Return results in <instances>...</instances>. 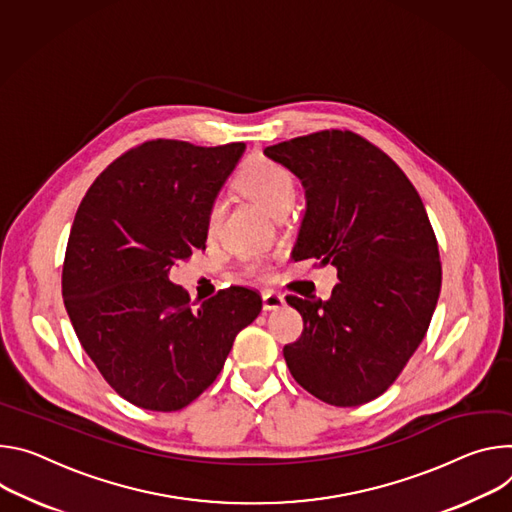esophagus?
Listing matches in <instances>:
<instances>
[{"instance_id": "esophagus-1", "label": "esophagus", "mask_w": 512, "mask_h": 512, "mask_svg": "<svg viewBox=\"0 0 512 512\" xmlns=\"http://www.w3.org/2000/svg\"><path fill=\"white\" fill-rule=\"evenodd\" d=\"M262 307H264V311H276L280 307H285V297L276 291H266L262 295Z\"/></svg>"}]
</instances>
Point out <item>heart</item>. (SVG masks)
I'll return each mask as SVG.
<instances>
[{"mask_svg":"<svg viewBox=\"0 0 512 512\" xmlns=\"http://www.w3.org/2000/svg\"><path fill=\"white\" fill-rule=\"evenodd\" d=\"M238 187L244 195L256 201L262 209H266L272 217L287 215L293 199H295V179L287 166H282L270 158L254 156L248 160L244 170L238 177ZM221 203L215 201L207 213V230L213 234L221 221ZM254 274H264L266 266L262 262H254L248 266Z\"/></svg>","mask_w":512,"mask_h":512,"instance_id":"b5f03b06","label":"heart"}]
</instances>
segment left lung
<instances>
[{
	"mask_svg": "<svg viewBox=\"0 0 512 512\" xmlns=\"http://www.w3.org/2000/svg\"><path fill=\"white\" fill-rule=\"evenodd\" d=\"M305 189L293 258L335 266L327 301L287 297L303 317L285 346L293 378L319 401L358 407L403 372L431 323L441 262L425 205L382 150L325 130L264 148Z\"/></svg>",
	"mask_w": 512,
	"mask_h": 512,
	"instance_id": "1",
	"label": "left lung"
}]
</instances>
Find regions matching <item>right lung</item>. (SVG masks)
<instances>
[{
  "instance_id": "right-lung-1",
  "label": "right lung",
  "mask_w": 512,
  "mask_h": 512,
  "mask_svg": "<svg viewBox=\"0 0 512 512\" xmlns=\"http://www.w3.org/2000/svg\"><path fill=\"white\" fill-rule=\"evenodd\" d=\"M246 146L146 142L83 197L67 244L63 299L107 384L146 411H179L207 390L236 335L262 311L230 287L191 307L168 272L205 250L207 213Z\"/></svg>"
}]
</instances>
